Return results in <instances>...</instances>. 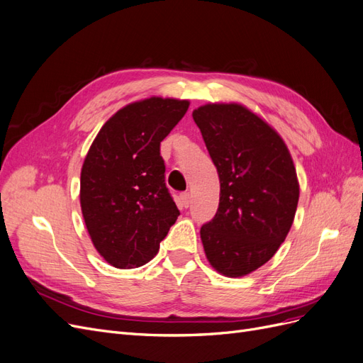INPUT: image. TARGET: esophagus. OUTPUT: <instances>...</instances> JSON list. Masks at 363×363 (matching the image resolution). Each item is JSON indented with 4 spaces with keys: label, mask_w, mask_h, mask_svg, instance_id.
<instances>
[{
    "label": "esophagus",
    "mask_w": 363,
    "mask_h": 363,
    "mask_svg": "<svg viewBox=\"0 0 363 363\" xmlns=\"http://www.w3.org/2000/svg\"><path fill=\"white\" fill-rule=\"evenodd\" d=\"M180 203L183 207H189L191 204V195L189 194H182L180 195Z\"/></svg>",
    "instance_id": "34e87169"
}]
</instances>
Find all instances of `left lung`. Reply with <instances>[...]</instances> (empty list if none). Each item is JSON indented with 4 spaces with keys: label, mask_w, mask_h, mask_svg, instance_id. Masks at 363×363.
I'll return each instance as SVG.
<instances>
[{
    "label": "left lung",
    "mask_w": 363,
    "mask_h": 363,
    "mask_svg": "<svg viewBox=\"0 0 363 363\" xmlns=\"http://www.w3.org/2000/svg\"><path fill=\"white\" fill-rule=\"evenodd\" d=\"M219 177L215 218L201 227L212 268L244 277L276 255L292 227L300 183L277 130L240 103H207L192 112Z\"/></svg>",
    "instance_id": "8db88e82"
}]
</instances>
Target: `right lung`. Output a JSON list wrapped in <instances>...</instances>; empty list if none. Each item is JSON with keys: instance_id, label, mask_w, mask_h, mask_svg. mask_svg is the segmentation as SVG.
Wrapping results in <instances>:
<instances>
[{"instance_id": "1", "label": "right lung", "mask_w": 363, "mask_h": 363, "mask_svg": "<svg viewBox=\"0 0 363 363\" xmlns=\"http://www.w3.org/2000/svg\"><path fill=\"white\" fill-rule=\"evenodd\" d=\"M189 100L130 103L98 131L80 174V206L95 250L115 268L145 265L180 215L164 184L160 142Z\"/></svg>"}]
</instances>
